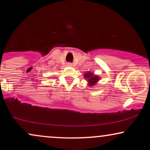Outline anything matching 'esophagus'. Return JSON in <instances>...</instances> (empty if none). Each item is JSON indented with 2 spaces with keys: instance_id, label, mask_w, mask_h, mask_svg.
Masks as SVG:
<instances>
[{
  "instance_id": "1",
  "label": "esophagus",
  "mask_w": 150,
  "mask_h": 150,
  "mask_svg": "<svg viewBox=\"0 0 150 150\" xmlns=\"http://www.w3.org/2000/svg\"><path fill=\"white\" fill-rule=\"evenodd\" d=\"M67 65H68V67H72V66H73V64H72V63H68V64H67Z\"/></svg>"
}]
</instances>
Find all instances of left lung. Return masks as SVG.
<instances>
[{
  "mask_svg": "<svg viewBox=\"0 0 150 150\" xmlns=\"http://www.w3.org/2000/svg\"><path fill=\"white\" fill-rule=\"evenodd\" d=\"M84 77H85V79H87V81L88 82V85L90 86V87L95 85L100 79L99 76L94 75V73H90V72L84 74Z\"/></svg>",
  "mask_w": 150,
  "mask_h": 150,
  "instance_id": "obj_1",
  "label": "left lung"
}]
</instances>
